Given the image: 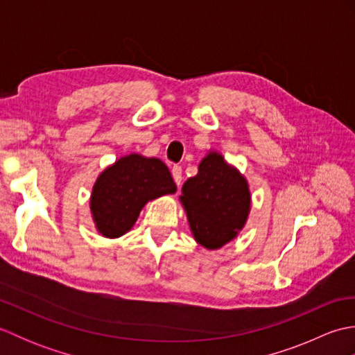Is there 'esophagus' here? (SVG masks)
Segmentation results:
<instances>
[{"mask_svg": "<svg viewBox=\"0 0 355 355\" xmlns=\"http://www.w3.org/2000/svg\"><path fill=\"white\" fill-rule=\"evenodd\" d=\"M172 177H173V182L177 183V186L182 184V182H183V172H182V168H180V166H177V164L172 166Z\"/></svg>", "mask_w": 355, "mask_h": 355, "instance_id": "obj_1", "label": "esophagus"}]
</instances>
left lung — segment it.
Instances as JSON below:
<instances>
[{"label":"left lung","mask_w":355,"mask_h":355,"mask_svg":"<svg viewBox=\"0 0 355 355\" xmlns=\"http://www.w3.org/2000/svg\"><path fill=\"white\" fill-rule=\"evenodd\" d=\"M182 200L193 238L202 247L220 248L244 227L250 212V191L245 178L224 162L221 154L209 153L198 173L183 184Z\"/></svg>","instance_id":"obj_1"}]
</instances>
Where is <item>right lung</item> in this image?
<instances>
[{"label":"right lung","instance_id":"obj_1","mask_svg":"<svg viewBox=\"0 0 355 355\" xmlns=\"http://www.w3.org/2000/svg\"><path fill=\"white\" fill-rule=\"evenodd\" d=\"M175 191L168 166L162 160L139 154L122 157L101 173L93 187L89 206L96 227L105 238L122 236L149 200Z\"/></svg>","mask_w":355,"mask_h":355}]
</instances>
